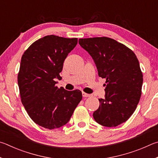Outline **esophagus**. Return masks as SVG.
Listing matches in <instances>:
<instances>
[{
  "label": "esophagus",
  "mask_w": 158,
  "mask_h": 158,
  "mask_svg": "<svg viewBox=\"0 0 158 158\" xmlns=\"http://www.w3.org/2000/svg\"><path fill=\"white\" fill-rule=\"evenodd\" d=\"M82 96H83V97H90V96H92V95H91V94H87L85 92H82Z\"/></svg>",
  "instance_id": "1"
}]
</instances>
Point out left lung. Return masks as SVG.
Instances as JSON below:
<instances>
[{
    "label": "left lung",
    "mask_w": 158,
    "mask_h": 158,
    "mask_svg": "<svg viewBox=\"0 0 158 158\" xmlns=\"http://www.w3.org/2000/svg\"><path fill=\"white\" fill-rule=\"evenodd\" d=\"M79 44L88 52L99 77L106 79L105 98L93 117L98 123L116 127L133 114L142 94L143 75L132 51L108 37L80 39Z\"/></svg>",
    "instance_id": "8db88e82"
}]
</instances>
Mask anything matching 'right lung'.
<instances>
[{
  "label": "right lung",
  "mask_w": 158,
  "mask_h": 158,
  "mask_svg": "<svg viewBox=\"0 0 158 158\" xmlns=\"http://www.w3.org/2000/svg\"><path fill=\"white\" fill-rule=\"evenodd\" d=\"M77 38L47 35L35 41L23 55L18 74L21 102L35 123L52 130L69 122L82 100L80 90L57 87L63 63L76 47Z\"/></svg>",
  "instance_id": "obj_1"
}]
</instances>
